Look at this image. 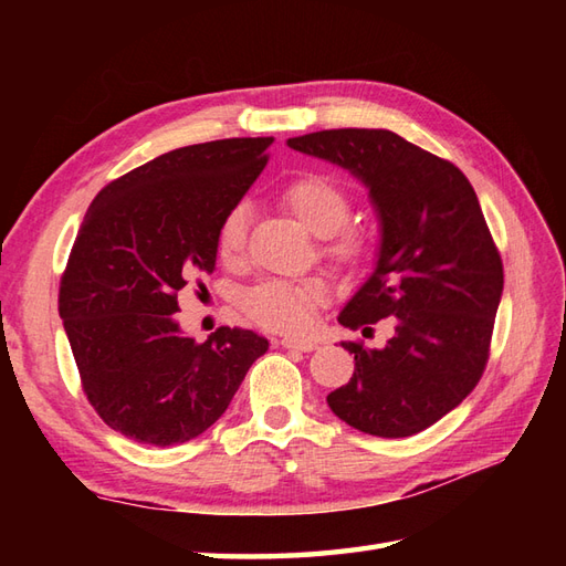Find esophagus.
I'll return each instance as SVG.
<instances>
[{
	"instance_id": "34e87169",
	"label": "esophagus",
	"mask_w": 566,
	"mask_h": 566,
	"mask_svg": "<svg viewBox=\"0 0 566 566\" xmlns=\"http://www.w3.org/2000/svg\"><path fill=\"white\" fill-rule=\"evenodd\" d=\"M282 347L286 350H298V353H311L316 350V343L314 340H298V338H284Z\"/></svg>"
}]
</instances>
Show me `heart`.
<instances>
[{"label":"heart","instance_id":"heart-1","mask_svg":"<svg viewBox=\"0 0 566 566\" xmlns=\"http://www.w3.org/2000/svg\"><path fill=\"white\" fill-rule=\"evenodd\" d=\"M282 203L314 235H326V252L338 262L353 264L365 255V238L345 231L350 216V197L326 175H302L282 189ZM216 250L226 264L243 258L245 209L235 207L223 216L216 235ZM323 302V286L314 282L264 280L243 294L245 314L260 326L280 333H304L314 326L316 306Z\"/></svg>","mask_w":566,"mask_h":566}]
</instances>
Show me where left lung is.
<instances>
[{"label":"left lung","instance_id":"1","mask_svg":"<svg viewBox=\"0 0 566 566\" xmlns=\"http://www.w3.org/2000/svg\"><path fill=\"white\" fill-rule=\"evenodd\" d=\"M286 146L343 167L379 221L375 270L340 311L345 328L391 316L384 347L345 340L355 375L331 411L377 438L438 423L476 387L503 294V264L469 179L387 128H333Z\"/></svg>","mask_w":566,"mask_h":566}]
</instances>
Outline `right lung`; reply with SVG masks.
Masks as SVG:
<instances>
[{
	"mask_svg": "<svg viewBox=\"0 0 566 566\" xmlns=\"http://www.w3.org/2000/svg\"><path fill=\"white\" fill-rule=\"evenodd\" d=\"M268 138L177 148L106 185L84 213L60 280V318L94 411L167 448L201 436L270 343L219 328L197 343L177 294L216 270V235L268 165Z\"/></svg>",
	"mask_w": 566,
	"mask_h": 566,
	"instance_id": "1",
	"label": "right lung"
}]
</instances>
